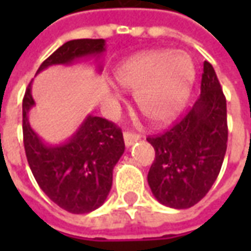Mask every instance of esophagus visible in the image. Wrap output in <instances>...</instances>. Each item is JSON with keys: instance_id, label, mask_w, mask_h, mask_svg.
Listing matches in <instances>:
<instances>
[{"instance_id": "1", "label": "esophagus", "mask_w": 251, "mask_h": 251, "mask_svg": "<svg viewBox=\"0 0 251 251\" xmlns=\"http://www.w3.org/2000/svg\"><path fill=\"white\" fill-rule=\"evenodd\" d=\"M140 140V136L138 134H134V133H130V131H125L124 133V141H125V145L127 148H130L134 142H137Z\"/></svg>"}]
</instances>
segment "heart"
Masks as SVG:
<instances>
[{"instance_id": "b5f03b06", "label": "heart", "mask_w": 251, "mask_h": 251, "mask_svg": "<svg viewBox=\"0 0 251 251\" xmlns=\"http://www.w3.org/2000/svg\"><path fill=\"white\" fill-rule=\"evenodd\" d=\"M125 91H134L138 110L153 124H165L183 109L195 80L194 63L184 52L148 51L114 71Z\"/></svg>"}]
</instances>
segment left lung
Wrapping results in <instances>:
<instances>
[{"label": "left lung", "instance_id": "8db88e82", "mask_svg": "<svg viewBox=\"0 0 251 251\" xmlns=\"http://www.w3.org/2000/svg\"><path fill=\"white\" fill-rule=\"evenodd\" d=\"M148 142L156 152L148 174L153 196L177 210L203 199L221 172L227 149L226 98L210 63L203 64L200 97L192 109Z\"/></svg>", "mask_w": 251, "mask_h": 251}]
</instances>
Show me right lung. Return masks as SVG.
<instances>
[{
    "mask_svg": "<svg viewBox=\"0 0 251 251\" xmlns=\"http://www.w3.org/2000/svg\"><path fill=\"white\" fill-rule=\"evenodd\" d=\"M103 39H77L64 43L36 72L51 66H71L84 57H100ZM102 67H98V72ZM35 106L32 82L23 100L24 148L30 171L50 199L72 214H87L103 204L113 185V169L125 152L120 127L88 114L76 131L62 144H47L30 127L28 114Z\"/></svg>",
    "mask_w": 251,
    "mask_h": 251,
    "instance_id": "right-lung-1",
    "label": "right lung"
}]
</instances>
